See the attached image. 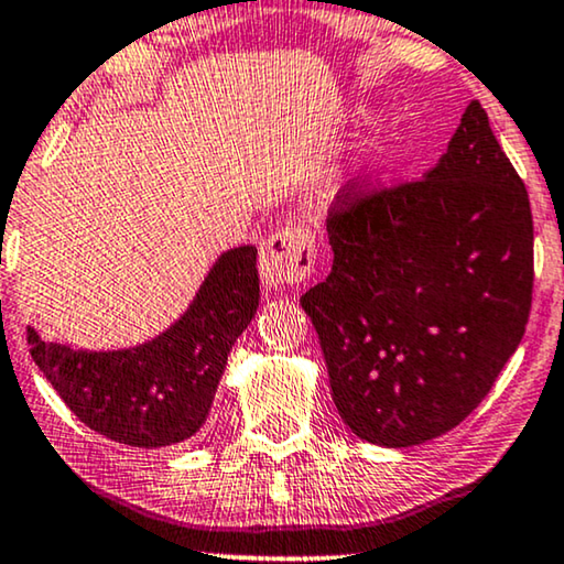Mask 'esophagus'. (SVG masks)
I'll return each instance as SVG.
<instances>
[{
  "mask_svg": "<svg viewBox=\"0 0 564 564\" xmlns=\"http://www.w3.org/2000/svg\"><path fill=\"white\" fill-rule=\"evenodd\" d=\"M315 264V238L305 226L276 230L261 246L259 272L269 290L305 282Z\"/></svg>",
  "mask_w": 564,
  "mask_h": 564,
  "instance_id": "34e87169",
  "label": "esophagus"
}]
</instances>
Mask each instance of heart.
I'll use <instances>...</instances> for the list:
<instances>
[{"instance_id":"obj_1","label":"heart","mask_w":564,"mask_h":564,"mask_svg":"<svg viewBox=\"0 0 564 564\" xmlns=\"http://www.w3.org/2000/svg\"><path fill=\"white\" fill-rule=\"evenodd\" d=\"M392 159H395V145H392L390 138H384V141L375 145L372 169H375V172H382V169H388L392 164Z\"/></svg>"}]
</instances>
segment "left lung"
<instances>
[{"instance_id": "8db88e82", "label": "left lung", "mask_w": 564, "mask_h": 564, "mask_svg": "<svg viewBox=\"0 0 564 564\" xmlns=\"http://www.w3.org/2000/svg\"><path fill=\"white\" fill-rule=\"evenodd\" d=\"M334 267L300 297L351 434L415 446L459 426L519 349L534 288L521 176L473 99L426 180L341 192Z\"/></svg>"}]
</instances>
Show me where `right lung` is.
I'll use <instances>...</instances> for the list:
<instances>
[{"mask_svg": "<svg viewBox=\"0 0 564 564\" xmlns=\"http://www.w3.org/2000/svg\"><path fill=\"white\" fill-rule=\"evenodd\" d=\"M257 307V246H236L215 259L180 321L151 341L89 351L43 341L28 326L30 357L84 426L118 444L159 449L203 426L228 354Z\"/></svg>", "mask_w": 564, "mask_h": 564, "instance_id": "right-lung-1", "label": "right lung"}]
</instances>
